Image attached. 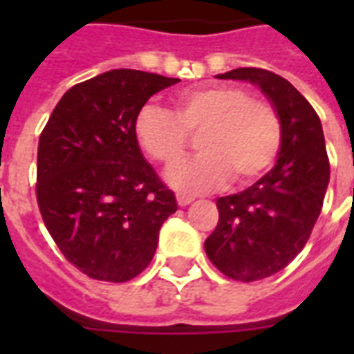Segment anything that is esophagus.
I'll return each mask as SVG.
<instances>
[{"label": "esophagus", "mask_w": 354, "mask_h": 354, "mask_svg": "<svg viewBox=\"0 0 354 354\" xmlns=\"http://www.w3.org/2000/svg\"><path fill=\"white\" fill-rule=\"evenodd\" d=\"M176 200H178V205H180V207H185V205H189L191 202H194V196H191V194L178 193Z\"/></svg>", "instance_id": "34e87169"}]
</instances>
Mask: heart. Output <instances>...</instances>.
<instances>
[{"label":"heart","mask_w":354,"mask_h":354,"mask_svg":"<svg viewBox=\"0 0 354 354\" xmlns=\"http://www.w3.org/2000/svg\"><path fill=\"white\" fill-rule=\"evenodd\" d=\"M132 130L139 149L167 167L182 158L189 133H198L202 154L167 172V182L187 193L222 187L232 176L241 185L255 182L274 165L283 136L275 108L233 84L180 91L172 112L143 104Z\"/></svg>","instance_id":"obj_1"}]
</instances>
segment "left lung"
Here are the masks:
<instances>
[{
  "label": "left lung",
  "mask_w": 354,
  "mask_h": 354,
  "mask_svg": "<svg viewBox=\"0 0 354 354\" xmlns=\"http://www.w3.org/2000/svg\"><path fill=\"white\" fill-rule=\"evenodd\" d=\"M216 79L257 86L283 133L274 169L239 194L216 200L218 224L204 244L222 274L250 283L277 274L307 244L329 185V160L318 113L288 80L259 68Z\"/></svg>",
  "instance_id": "1"
}]
</instances>
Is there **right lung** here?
<instances>
[{"mask_svg": "<svg viewBox=\"0 0 354 354\" xmlns=\"http://www.w3.org/2000/svg\"><path fill=\"white\" fill-rule=\"evenodd\" d=\"M180 82L112 69L64 93L38 141L36 198L64 257L93 279L124 283L143 272L174 193L145 160L133 118L158 91Z\"/></svg>", "mask_w": 354, "mask_h": 354, "instance_id": "obj_1", "label": "right lung"}]
</instances>
